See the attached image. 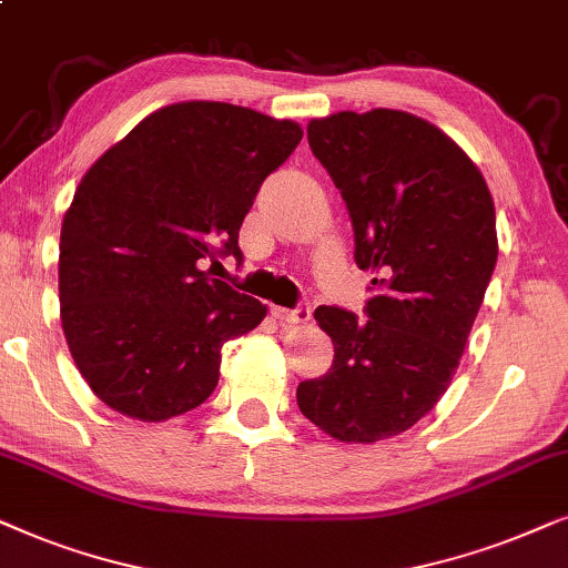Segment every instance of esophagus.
Wrapping results in <instances>:
<instances>
[{
	"instance_id": "34e87169",
	"label": "esophagus",
	"mask_w": 568,
	"mask_h": 568,
	"mask_svg": "<svg viewBox=\"0 0 568 568\" xmlns=\"http://www.w3.org/2000/svg\"><path fill=\"white\" fill-rule=\"evenodd\" d=\"M272 314H275V320H280L283 324H301V322H308V316H312V306L308 304H301L296 308L272 306Z\"/></svg>"
}]
</instances>
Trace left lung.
Returning a JSON list of instances; mask_svg holds the SVG:
<instances>
[{
    "mask_svg": "<svg viewBox=\"0 0 568 568\" xmlns=\"http://www.w3.org/2000/svg\"><path fill=\"white\" fill-rule=\"evenodd\" d=\"M343 194L355 264L379 272L366 322L337 306L314 320L335 361L301 382V413L345 444L415 426L447 392L494 275V196L463 148L407 111H337L306 126Z\"/></svg>",
    "mask_w": 568,
    "mask_h": 568,
    "instance_id": "8db88e82",
    "label": "left lung"
}]
</instances>
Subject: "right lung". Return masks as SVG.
Returning <instances> with one entry per match:
<instances>
[{
  "mask_svg": "<svg viewBox=\"0 0 568 568\" xmlns=\"http://www.w3.org/2000/svg\"><path fill=\"white\" fill-rule=\"evenodd\" d=\"M304 138L291 119L217 101L163 105L82 176L59 241V304L82 379L161 423L213 395L221 347L267 306L210 277L262 181Z\"/></svg>",
  "mask_w": 568,
  "mask_h": 568,
  "instance_id": "obj_1",
  "label": "right lung"
}]
</instances>
